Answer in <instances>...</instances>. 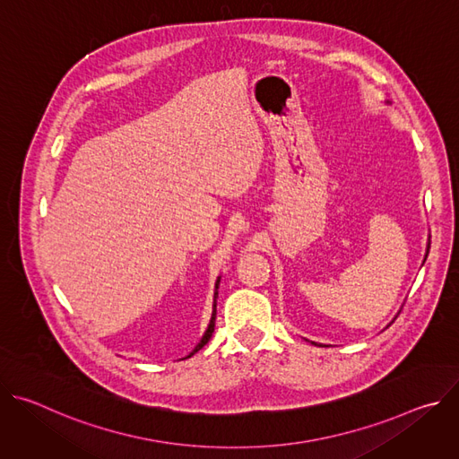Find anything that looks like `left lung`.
Instances as JSON below:
<instances>
[{"label":"left lung","instance_id":"1","mask_svg":"<svg viewBox=\"0 0 459 459\" xmlns=\"http://www.w3.org/2000/svg\"><path fill=\"white\" fill-rule=\"evenodd\" d=\"M429 248H430V239H427V250H425V259H427V255H429ZM425 259H423V264H425ZM396 319V317H394ZM394 319H392V321H394ZM308 342V340H307ZM312 345H317L316 342H310Z\"/></svg>","mask_w":459,"mask_h":459}]
</instances>
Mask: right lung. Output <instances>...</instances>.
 <instances>
[{
  "instance_id": "obj_1",
  "label": "right lung",
  "mask_w": 459,
  "mask_h": 459,
  "mask_svg": "<svg viewBox=\"0 0 459 459\" xmlns=\"http://www.w3.org/2000/svg\"><path fill=\"white\" fill-rule=\"evenodd\" d=\"M220 280H221V276H218V280H216V289H214V301H212V316H211V321H209V326H207V331H205V334L202 336V340H200V343L194 347V351L186 356V358H190V356H194L195 352H198L200 349H204L207 343H209V340L212 338V333H214V326H216V305H218V289H220ZM185 358V359H186Z\"/></svg>"
}]
</instances>
